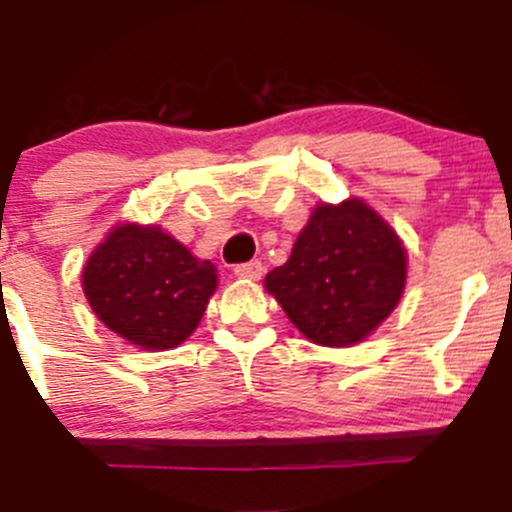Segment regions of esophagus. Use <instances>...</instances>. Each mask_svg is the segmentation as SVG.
<instances>
[{"label":"esophagus","mask_w":512,"mask_h":512,"mask_svg":"<svg viewBox=\"0 0 512 512\" xmlns=\"http://www.w3.org/2000/svg\"><path fill=\"white\" fill-rule=\"evenodd\" d=\"M262 273H265V267H262L260 260H252V262H242V265L234 267V275L237 278H247V280H260Z\"/></svg>","instance_id":"esophagus-1"}]
</instances>
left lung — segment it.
I'll return each instance as SVG.
<instances>
[{
  "mask_svg": "<svg viewBox=\"0 0 512 512\" xmlns=\"http://www.w3.org/2000/svg\"><path fill=\"white\" fill-rule=\"evenodd\" d=\"M403 285L400 239L359 199L316 206L288 262L265 278L298 331L324 347L362 342L398 306Z\"/></svg>",
  "mask_w": 512,
  "mask_h": 512,
  "instance_id": "left-lung-1",
  "label": "left lung"
}]
</instances>
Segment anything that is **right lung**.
<instances>
[{
  "instance_id": "add662e5",
  "label": "right lung",
  "mask_w": 512,
  "mask_h": 512,
  "mask_svg": "<svg viewBox=\"0 0 512 512\" xmlns=\"http://www.w3.org/2000/svg\"><path fill=\"white\" fill-rule=\"evenodd\" d=\"M216 267L158 227L122 224L84 267V293L114 334L142 349H170L199 326Z\"/></svg>"
}]
</instances>
